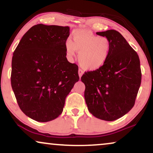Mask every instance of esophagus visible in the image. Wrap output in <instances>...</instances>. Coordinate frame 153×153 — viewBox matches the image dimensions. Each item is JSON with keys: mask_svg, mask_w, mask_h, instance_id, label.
<instances>
[{"mask_svg": "<svg viewBox=\"0 0 153 153\" xmlns=\"http://www.w3.org/2000/svg\"><path fill=\"white\" fill-rule=\"evenodd\" d=\"M78 74H79V77H81V76H82L83 74V71L82 70H81V69H79V71H78Z\"/></svg>", "mask_w": 153, "mask_h": 153, "instance_id": "esophagus-1", "label": "esophagus"}]
</instances>
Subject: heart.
Returning <instances> with one entry per match:
<instances>
[{"mask_svg":"<svg viewBox=\"0 0 153 153\" xmlns=\"http://www.w3.org/2000/svg\"><path fill=\"white\" fill-rule=\"evenodd\" d=\"M65 50L70 59L79 53V62L82 68L95 71L107 61L111 51V43L106 37H99L90 31L78 30L72 34V41L65 42Z\"/></svg>","mask_w":153,"mask_h":153,"instance_id":"obj_1","label":"heart"}]
</instances>
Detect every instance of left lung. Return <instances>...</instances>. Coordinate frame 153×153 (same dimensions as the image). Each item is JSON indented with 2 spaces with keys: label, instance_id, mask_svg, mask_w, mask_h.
<instances>
[{
  "label": "left lung",
  "instance_id": "8db88e82",
  "mask_svg": "<svg viewBox=\"0 0 153 153\" xmlns=\"http://www.w3.org/2000/svg\"><path fill=\"white\" fill-rule=\"evenodd\" d=\"M111 43L106 63L95 71L85 72L84 97L89 112L96 118L114 121L130 111L141 82L140 60L124 37L115 30L97 32Z\"/></svg>",
  "mask_w": 153,
  "mask_h": 153
}]
</instances>
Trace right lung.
<instances>
[{
	"mask_svg": "<svg viewBox=\"0 0 153 153\" xmlns=\"http://www.w3.org/2000/svg\"><path fill=\"white\" fill-rule=\"evenodd\" d=\"M70 27L37 24L24 35L12 60L11 85L24 114L48 122L62 114L79 80L78 66L66 58Z\"/></svg>",
	"mask_w": 153,
	"mask_h": 153,
	"instance_id": "add662e5",
	"label": "right lung"
}]
</instances>
